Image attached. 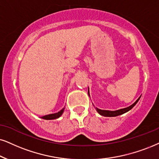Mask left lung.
I'll return each instance as SVG.
<instances>
[{"label":"left lung","mask_w":159,"mask_h":159,"mask_svg":"<svg viewBox=\"0 0 159 159\" xmlns=\"http://www.w3.org/2000/svg\"><path fill=\"white\" fill-rule=\"evenodd\" d=\"M139 99H140V98H139V99L136 100V101L134 104H132L131 106H130L129 107L122 108V109L116 110V111H107V110H101V109H99V108H96V110H97V111L100 114V115L104 116H119V115H120V114L125 113V112H127V111H129V110L131 109V108H133L136 103H137V102L139 101Z\"/></svg>","instance_id":"8db88e82"}]
</instances>
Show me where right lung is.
<instances>
[{
	"label": "right lung",
	"instance_id": "add662e5",
	"mask_svg": "<svg viewBox=\"0 0 159 159\" xmlns=\"http://www.w3.org/2000/svg\"><path fill=\"white\" fill-rule=\"evenodd\" d=\"M64 109H65V108H62L61 111L58 112V113L48 114V115H45V116H42V118H43V119H45V120H54V119H57V118H59V116L61 115L62 113H63Z\"/></svg>",
	"mask_w": 159,
	"mask_h": 159
}]
</instances>
